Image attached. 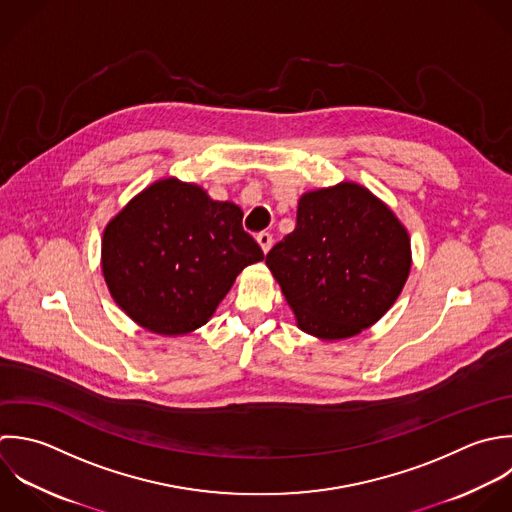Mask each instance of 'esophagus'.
I'll return each mask as SVG.
<instances>
[{"instance_id": "34e87169", "label": "esophagus", "mask_w": 512, "mask_h": 512, "mask_svg": "<svg viewBox=\"0 0 512 512\" xmlns=\"http://www.w3.org/2000/svg\"><path fill=\"white\" fill-rule=\"evenodd\" d=\"M257 243H259V247L263 249V253H269V249H271V245H273L271 233H267V231L259 233V235H257Z\"/></svg>"}]
</instances>
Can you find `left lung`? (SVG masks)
<instances>
[{
    "label": "left lung",
    "mask_w": 512,
    "mask_h": 512,
    "mask_svg": "<svg viewBox=\"0 0 512 512\" xmlns=\"http://www.w3.org/2000/svg\"><path fill=\"white\" fill-rule=\"evenodd\" d=\"M411 261L405 225L353 181L303 193L293 233L265 259L297 327L323 341L375 325L401 295Z\"/></svg>",
    "instance_id": "1"
}]
</instances>
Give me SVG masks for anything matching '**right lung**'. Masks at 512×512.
<instances>
[{
	"label": "right lung",
	"mask_w": 512,
	"mask_h": 512,
	"mask_svg": "<svg viewBox=\"0 0 512 512\" xmlns=\"http://www.w3.org/2000/svg\"><path fill=\"white\" fill-rule=\"evenodd\" d=\"M241 219L235 203L195 183L157 179L105 225L101 269L113 301L157 335L199 329L237 275L263 259Z\"/></svg>",
	"instance_id": "add662e5"
}]
</instances>
